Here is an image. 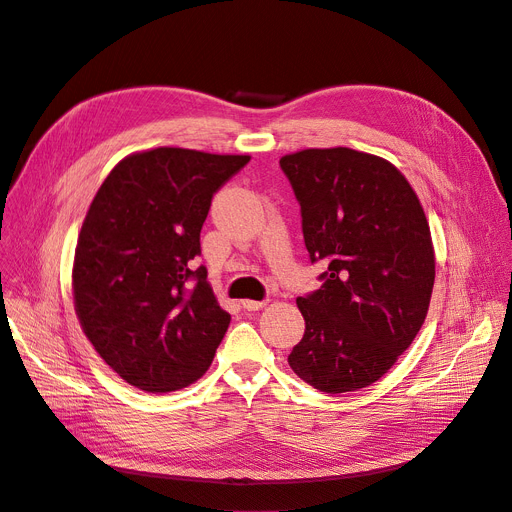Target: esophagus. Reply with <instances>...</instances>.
I'll return each instance as SVG.
<instances>
[{
    "mask_svg": "<svg viewBox=\"0 0 512 512\" xmlns=\"http://www.w3.org/2000/svg\"><path fill=\"white\" fill-rule=\"evenodd\" d=\"M242 307H245L247 311H259L265 307V301H251V299H245L242 301Z\"/></svg>",
    "mask_w": 512,
    "mask_h": 512,
    "instance_id": "obj_1",
    "label": "esophagus"
}]
</instances>
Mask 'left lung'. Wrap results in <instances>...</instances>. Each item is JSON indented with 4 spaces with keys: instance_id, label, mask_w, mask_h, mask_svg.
<instances>
[{
    "instance_id": "obj_1",
    "label": "left lung",
    "mask_w": 512,
    "mask_h": 512,
    "mask_svg": "<svg viewBox=\"0 0 512 512\" xmlns=\"http://www.w3.org/2000/svg\"><path fill=\"white\" fill-rule=\"evenodd\" d=\"M301 203L311 261L324 284L297 307L305 336L288 365L326 394L378 382L419 334L436 278L432 232L402 172L351 147L303 149L280 159Z\"/></svg>"
}]
</instances>
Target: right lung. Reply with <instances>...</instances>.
I'll return each instance as SVG.
<instances>
[{
    "label": "right lung",
    "mask_w": 512,
    "mask_h": 512,
    "mask_svg": "<svg viewBox=\"0 0 512 512\" xmlns=\"http://www.w3.org/2000/svg\"><path fill=\"white\" fill-rule=\"evenodd\" d=\"M249 159L145 149L118 161L93 197L74 251V311L130 386L174 392L209 369L230 313L193 259L213 193Z\"/></svg>",
    "instance_id": "1"
}]
</instances>
